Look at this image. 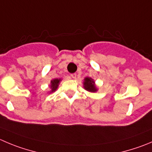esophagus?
Returning a JSON list of instances; mask_svg holds the SVG:
<instances>
[{
  "label": "esophagus",
  "mask_w": 152,
  "mask_h": 152,
  "mask_svg": "<svg viewBox=\"0 0 152 152\" xmlns=\"http://www.w3.org/2000/svg\"><path fill=\"white\" fill-rule=\"evenodd\" d=\"M70 76H71V77H72V78L75 79L76 78V77H77V75H76L75 73H73V74H71Z\"/></svg>",
  "instance_id": "obj_1"
}]
</instances>
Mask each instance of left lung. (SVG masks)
Listing matches in <instances>:
<instances>
[{
	"label": "left lung",
	"instance_id": "left-lung-1",
	"mask_svg": "<svg viewBox=\"0 0 152 152\" xmlns=\"http://www.w3.org/2000/svg\"><path fill=\"white\" fill-rule=\"evenodd\" d=\"M83 85H84V88L86 90L89 91V92H95L97 91L96 87L95 86V82L93 81L92 78L90 77H86L84 79V83H83Z\"/></svg>",
	"mask_w": 152,
	"mask_h": 152
}]
</instances>
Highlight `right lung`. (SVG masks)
<instances>
[{"label": "right lung", "mask_w": 152, "mask_h": 152, "mask_svg": "<svg viewBox=\"0 0 152 152\" xmlns=\"http://www.w3.org/2000/svg\"><path fill=\"white\" fill-rule=\"evenodd\" d=\"M60 81V79H54V80H51V92H54L56 89L58 87V84Z\"/></svg>", "instance_id": "right-lung-1"}]
</instances>
